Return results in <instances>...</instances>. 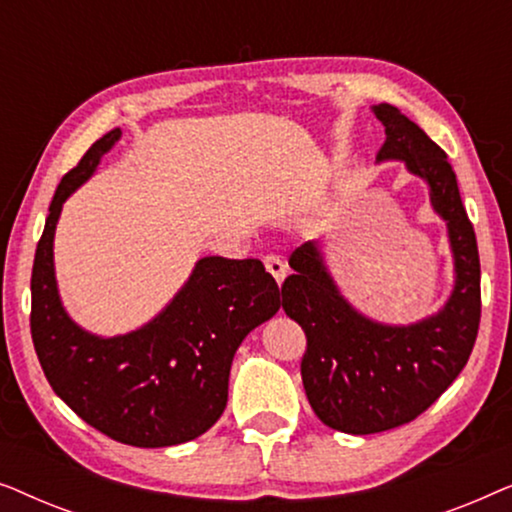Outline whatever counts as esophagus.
<instances>
[{"mask_svg":"<svg viewBox=\"0 0 512 512\" xmlns=\"http://www.w3.org/2000/svg\"><path fill=\"white\" fill-rule=\"evenodd\" d=\"M263 265H265V270H268L270 275L275 277L277 284L284 282V277H286V265H284L282 258L275 256V254H265V256H263Z\"/></svg>","mask_w":512,"mask_h":512,"instance_id":"34e87169","label":"esophagus"}]
</instances>
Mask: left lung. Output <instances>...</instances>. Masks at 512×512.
<instances>
[{
  "label": "left lung",
  "instance_id": "8db88e82",
  "mask_svg": "<svg viewBox=\"0 0 512 512\" xmlns=\"http://www.w3.org/2000/svg\"><path fill=\"white\" fill-rule=\"evenodd\" d=\"M373 111L387 135L377 160H405L431 188V205L447 221L457 282L433 317L412 326H382L340 296L317 242L293 251L282 307L307 338L300 361L307 401L326 426L352 436L396 429L431 408L464 370L482 307L478 242L447 153L391 104Z\"/></svg>",
  "mask_w": 512,
  "mask_h": 512
}]
</instances>
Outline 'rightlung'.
<instances>
[{"label": "right lung", "instance_id": "right-lung-1", "mask_svg": "<svg viewBox=\"0 0 512 512\" xmlns=\"http://www.w3.org/2000/svg\"><path fill=\"white\" fill-rule=\"evenodd\" d=\"M121 130L102 135L62 177L32 265L30 328L55 394L104 436L170 447L212 429L228 403L230 363L258 324L279 310V286L258 258L207 256L151 324L97 338L62 310L53 235L62 202L95 172Z\"/></svg>", "mask_w": 512, "mask_h": 512}]
</instances>
